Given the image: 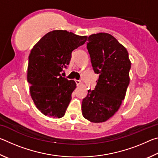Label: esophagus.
Masks as SVG:
<instances>
[{"instance_id":"esophagus-1","label":"esophagus","mask_w":158,"mask_h":158,"mask_svg":"<svg viewBox=\"0 0 158 158\" xmlns=\"http://www.w3.org/2000/svg\"><path fill=\"white\" fill-rule=\"evenodd\" d=\"M75 81H76V84H77V85H81V84H82V83H81V81H79V80H75Z\"/></svg>"}]
</instances>
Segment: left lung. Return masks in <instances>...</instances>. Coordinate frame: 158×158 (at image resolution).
<instances>
[{"mask_svg": "<svg viewBox=\"0 0 158 158\" xmlns=\"http://www.w3.org/2000/svg\"><path fill=\"white\" fill-rule=\"evenodd\" d=\"M87 49L99 79L95 90H88L83 99L82 115L92 123H102L116 113L124 100L131 61L126 48L106 33L90 35Z\"/></svg>", "mask_w": 158, "mask_h": 158, "instance_id": "1", "label": "left lung"}]
</instances>
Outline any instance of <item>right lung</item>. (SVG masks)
<instances>
[{"mask_svg":"<svg viewBox=\"0 0 158 158\" xmlns=\"http://www.w3.org/2000/svg\"><path fill=\"white\" fill-rule=\"evenodd\" d=\"M87 37L54 30L44 35L31 49L27 80L32 100L44 116L60 118L65 115L77 84L63 77L60 72L69 65L73 51L84 44Z\"/></svg>","mask_w":158,"mask_h":158,"instance_id":"add662e5","label":"right lung"}]
</instances>
